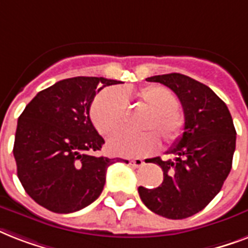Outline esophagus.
<instances>
[{
	"label": "esophagus",
	"instance_id": "1",
	"mask_svg": "<svg viewBox=\"0 0 248 248\" xmlns=\"http://www.w3.org/2000/svg\"><path fill=\"white\" fill-rule=\"evenodd\" d=\"M130 163H131L132 166H135V167H141V166L144 165V161L140 158H135V159H131Z\"/></svg>",
	"mask_w": 248,
	"mask_h": 248
}]
</instances>
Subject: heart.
<instances>
[{
    "label": "heart",
    "instance_id": "obj_1",
    "mask_svg": "<svg viewBox=\"0 0 248 248\" xmlns=\"http://www.w3.org/2000/svg\"><path fill=\"white\" fill-rule=\"evenodd\" d=\"M128 96V93H124ZM136 99L149 109L143 122V130H157L166 143L176 141L184 130V118L176 112L179 100L176 95L165 86L152 85L136 93ZM126 100L122 91L116 87L103 90L93 99L90 117L99 134L109 136L118 131L124 122ZM159 148L157 132L145 131L132 135L120 132L109 140L108 149L112 155L122 157H144Z\"/></svg>",
    "mask_w": 248,
    "mask_h": 248
}]
</instances>
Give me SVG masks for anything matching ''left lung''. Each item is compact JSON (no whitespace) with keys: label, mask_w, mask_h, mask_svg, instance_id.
Instances as JSON below:
<instances>
[{"label":"left lung","mask_w":248,"mask_h":248,"mask_svg":"<svg viewBox=\"0 0 248 248\" xmlns=\"http://www.w3.org/2000/svg\"><path fill=\"white\" fill-rule=\"evenodd\" d=\"M176 93L184 110V132L170 148L173 159H149L163 171L162 184L139 186L151 211L167 219H185L203 210L228 177L235 151V132L227 104L208 86L180 73L153 76Z\"/></svg>","instance_id":"left-lung-1"}]
</instances>
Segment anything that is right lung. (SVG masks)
<instances>
[{
    "instance_id": "right-lung-1",
    "label": "right lung",
    "mask_w": 248,
    "mask_h": 248,
    "mask_svg": "<svg viewBox=\"0 0 248 248\" xmlns=\"http://www.w3.org/2000/svg\"><path fill=\"white\" fill-rule=\"evenodd\" d=\"M118 83L104 77L63 79L40 91L20 114L13 149L17 177L42 207L69 214L103 192L107 169L121 158L93 155L104 139L90 120V107L103 87Z\"/></svg>"
}]
</instances>
